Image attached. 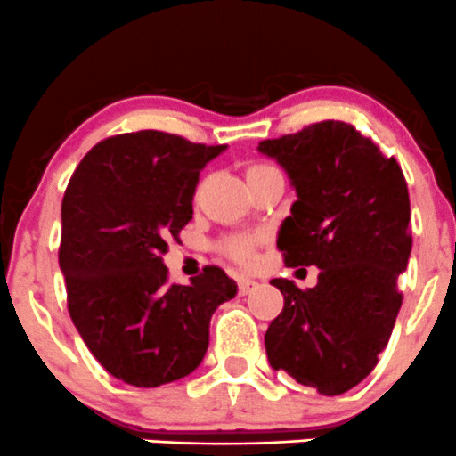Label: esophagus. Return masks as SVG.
<instances>
[{
  "label": "esophagus",
  "mask_w": 456,
  "mask_h": 456,
  "mask_svg": "<svg viewBox=\"0 0 456 456\" xmlns=\"http://www.w3.org/2000/svg\"><path fill=\"white\" fill-rule=\"evenodd\" d=\"M238 285H240V294H248L255 285H257V281H253L251 277H240Z\"/></svg>",
  "instance_id": "34e87169"
}]
</instances>
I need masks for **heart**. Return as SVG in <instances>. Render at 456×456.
<instances>
[{
	"label": "heart",
	"instance_id": "1",
	"mask_svg": "<svg viewBox=\"0 0 456 456\" xmlns=\"http://www.w3.org/2000/svg\"><path fill=\"white\" fill-rule=\"evenodd\" d=\"M266 168H270L268 164H248L247 177H253V175L266 171ZM220 251L227 255V257L236 259L240 264H251L255 257V240L244 236H232L220 242Z\"/></svg>",
	"mask_w": 456,
	"mask_h": 456
}]
</instances>
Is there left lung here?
I'll list each match as a JSON object with an SVG mask.
<instances>
[{"label": "left lung", "instance_id": "1", "mask_svg": "<svg viewBox=\"0 0 456 456\" xmlns=\"http://www.w3.org/2000/svg\"><path fill=\"white\" fill-rule=\"evenodd\" d=\"M297 190L279 229L285 266H318L316 288L273 279L283 312L264 342L270 366L338 396L372 372L387 346L411 255V208L403 168L342 121L262 140Z\"/></svg>", "mask_w": 456, "mask_h": 456}]
</instances>
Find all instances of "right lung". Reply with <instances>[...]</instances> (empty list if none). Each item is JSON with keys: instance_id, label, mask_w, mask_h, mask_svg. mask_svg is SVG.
<instances>
[{"instance_id": "right-lung-1", "label": "right lung", "mask_w": 456, "mask_h": 456, "mask_svg": "<svg viewBox=\"0 0 456 456\" xmlns=\"http://www.w3.org/2000/svg\"><path fill=\"white\" fill-rule=\"evenodd\" d=\"M224 144L205 147L142 129L94 144L62 199L58 262L71 320L112 377L158 385L203 362L209 320L238 285L205 266L190 285L168 283V238L192 220L199 173Z\"/></svg>"}]
</instances>
